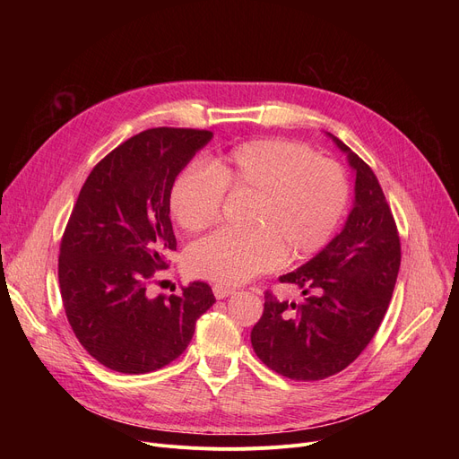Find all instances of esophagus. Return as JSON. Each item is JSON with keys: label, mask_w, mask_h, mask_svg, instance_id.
Masks as SVG:
<instances>
[{"label": "esophagus", "mask_w": 459, "mask_h": 459, "mask_svg": "<svg viewBox=\"0 0 459 459\" xmlns=\"http://www.w3.org/2000/svg\"><path fill=\"white\" fill-rule=\"evenodd\" d=\"M212 290H213L215 299H225V298H229L230 294H234V288L225 286V284H213Z\"/></svg>", "instance_id": "obj_1"}]
</instances>
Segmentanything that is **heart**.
I'll return each mask as SVG.
<instances>
[{
	"label": "heart",
	"instance_id": "1",
	"mask_svg": "<svg viewBox=\"0 0 459 459\" xmlns=\"http://www.w3.org/2000/svg\"><path fill=\"white\" fill-rule=\"evenodd\" d=\"M225 191L251 197L246 232L220 230L187 249L189 272L239 284L286 260L320 251L341 225L350 186L339 163L307 144L258 139L239 144L208 167H187L169 191V208L186 232H201L221 215Z\"/></svg>",
	"mask_w": 459,
	"mask_h": 459
}]
</instances>
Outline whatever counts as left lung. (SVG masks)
Listing matches in <instances>:
<instances>
[{
    "label": "left lung",
    "instance_id": "8db88e82",
    "mask_svg": "<svg viewBox=\"0 0 459 459\" xmlns=\"http://www.w3.org/2000/svg\"><path fill=\"white\" fill-rule=\"evenodd\" d=\"M325 135L353 171L351 210L316 256L281 277L303 299L281 301L266 292L251 331L262 363L298 381L325 379L353 363L387 312L400 270L396 225L374 171L339 137Z\"/></svg>",
    "mask_w": 459,
    "mask_h": 459
}]
</instances>
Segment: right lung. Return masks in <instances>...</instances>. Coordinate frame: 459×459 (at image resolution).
I'll list each match as a JSON object with an SVG mask.
<instances>
[{
    "label": "right lung",
    "mask_w": 459,
    "mask_h": 459,
    "mask_svg": "<svg viewBox=\"0 0 459 459\" xmlns=\"http://www.w3.org/2000/svg\"><path fill=\"white\" fill-rule=\"evenodd\" d=\"M208 130H144L87 177L59 255L63 307L80 344L120 374H147L184 353L199 316L215 303L206 282L180 296L147 286L177 251L169 191L212 141Z\"/></svg>",
    "instance_id": "right-lung-1"
}]
</instances>
